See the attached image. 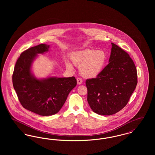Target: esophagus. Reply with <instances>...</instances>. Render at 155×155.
<instances>
[{
	"label": "esophagus",
	"mask_w": 155,
	"mask_h": 155,
	"mask_svg": "<svg viewBox=\"0 0 155 155\" xmlns=\"http://www.w3.org/2000/svg\"><path fill=\"white\" fill-rule=\"evenodd\" d=\"M77 84H78V85H80L82 84V80L80 78H78L77 79Z\"/></svg>",
	"instance_id": "1"
}]
</instances>
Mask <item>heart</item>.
Instances as JSON below:
<instances>
[{"instance_id":"1","label":"heart","mask_w":155,"mask_h":155,"mask_svg":"<svg viewBox=\"0 0 155 155\" xmlns=\"http://www.w3.org/2000/svg\"><path fill=\"white\" fill-rule=\"evenodd\" d=\"M72 63L80 68L81 75L85 78H92L97 77L103 70L106 60V54L103 51L87 49L73 53L70 56ZM66 68L73 70L71 64L66 63Z\"/></svg>"}]
</instances>
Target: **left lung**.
<instances>
[{"label":"left lung","instance_id":"1","mask_svg":"<svg viewBox=\"0 0 155 155\" xmlns=\"http://www.w3.org/2000/svg\"><path fill=\"white\" fill-rule=\"evenodd\" d=\"M109 63L95 78L88 79L87 101L92 111L109 116L123 109L137 85L136 67L129 54L111 43Z\"/></svg>","mask_w":155,"mask_h":155}]
</instances>
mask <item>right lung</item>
Returning <instances> with one entry per match:
<instances>
[{
    "instance_id": "add662e5",
    "label": "right lung",
    "mask_w": 155,
    "mask_h": 155,
    "mask_svg": "<svg viewBox=\"0 0 155 155\" xmlns=\"http://www.w3.org/2000/svg\"><path fill=\"white\" fill-rule=\"evenodd\" d=\"M49 45L40 44L21 53L15 65L13 84L22 107L40 116H51L61 109L70 91L77 85L74 77L37 79L31 71L37 54L49 51Z\"/></svg>"
}]
</instances>
